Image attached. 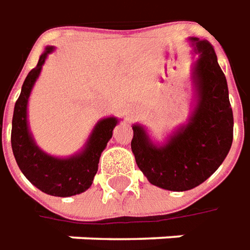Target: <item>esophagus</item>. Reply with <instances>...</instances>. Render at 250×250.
Listing matches in <instances>:
<instances>
[{
    "mask_svg": "<svg viewBox=\"0 0 250 250\" xmlns=\"http://www.w3.org/2000/svg\"><path fill=\"white\" fill-rule=\"evenodd\" d=\"M131 115H133V116H137V115H138V108H133V110H131Z\"/></svg>",
    "mask_w": 250,
    "mask_h": 250,
    "instance_id": "obj_1",
    "label": "esophagus"
}]
</instances>
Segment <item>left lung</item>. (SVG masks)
Segmentation results:
<instances>
[{
    "label": "left lung",
    "instance_id": "1",
    "mask_svg": "<svg viewBox=\"0 0 250 250\" xmlns=\"http://www.w3.org/2000/svg\"><path fill=\"white\" fill-rule=\"evenodd\" d=\"M198 55L191 70L194 109L185 125L158 144L142 125H133L131 151L152 185L167 191L192 189L220 167L232 144L234 117L226 76L206 40L188 39Z\"/></svg>",
    "mask_w": 250,
    "mask_h": 250
}]
</instances>
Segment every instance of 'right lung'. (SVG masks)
<instances>
[{"label":"right lung","mask_w":250,"mask_h":250,"mask_svg":"<svg viewBox=\"0 0 250 250\" xmlns=\"http://www.w3.org/2000/svg\"><path fill=\"white\" fill-rule=\"evenodd\" d=\"M54 49L55 47L52 45L45 47L37 66L31 69L23 83L21 95L13 109L11 144L18 166L31 184L48 195L66 198L82 194L90 188L98 171L101 153L112 138L119 119L115 116L101 119L94 125L82 151L69 158L52 156L40 148L29 127L27 105L42 65Z\"/></svg>","instance_id":"1"}]
</instances>
